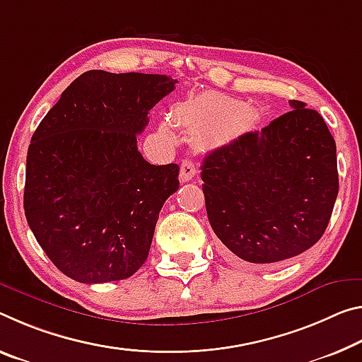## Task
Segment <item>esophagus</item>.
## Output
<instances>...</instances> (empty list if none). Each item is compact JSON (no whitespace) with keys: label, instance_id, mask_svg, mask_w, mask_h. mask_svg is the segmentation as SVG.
I'll list each match as a JSON object with an SVG mask.
<instances>
[{"label":"esophagus","instance_id":"34e87169","mask_svg":"<svg viewBox=\"0 0 362 362\" xmlns=\"http://www.w3.org/2000/svg\"><path fill=\"white\" fill-rule=\"evenodd\" d=\"M197 172H198V169H197V164L193 163L192 159H183L182 160V165H180V180L182 182H188V180H192L194 175H197Z\"/></svg>","mask_w":362,"mask_h":362}]
</instances>
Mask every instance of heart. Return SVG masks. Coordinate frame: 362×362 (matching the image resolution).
I'll return each mask as SVG.
<instances>
[{
  "mask_svg": "<svg viewBox=\"0 0 362 362\" xmlns=\"http://www.w3.org/2000/svg\"><path fill=\"white\" fill-rule=\"evenodd\" d=\"M257 119L255 107L242 105L230 96L209 91L180 103L174 112V120L190 134L208 135L214 139H230L251 129ZM165 139H172L168 122L159 129Z\"/></svg>",
  "mask_w": 362,
  "mask_h": 362,
  "instance_id": "obj_1",
  "label": "heart"
}]
</instances>
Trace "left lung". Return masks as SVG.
<instances>
[{"mask_svg": "<svg viewBox=\"0 0 362 362\" xmlns=\"http://www.w3.org/2000/svg\"><path fill=\"white\" fill-rule=\"evenodd\" d=\"M291 111L206 156V211L226 253L250 264L284 262L319 242L338 194L337 145L322 116Z\"/></svg>", "mask_w": 362, "mask_h": 362, "instance_id": "left-lung-1", "label": "left lung"}]
</instances>
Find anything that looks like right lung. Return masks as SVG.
Wrapping results in <instances>:
<instances>
[{
    "label": "right lung",
    "mask_w": 362,
    "mask_h": 362,
    "mask_svg": "<svg viewBox=\"0 0 362 362\" xmlns=\"http://www.w3.org/2000/svg\"><path fill=\"white\" fill-rule=\"evenodd\" d=\"M159 74L88 71L62 91L32 135L24 209L51 262L82 284L127 279L146 261L179 165H154L136 135L174 91Z\"/></svg>",
    "instance_id": "obj_1"
}]
</instances>
